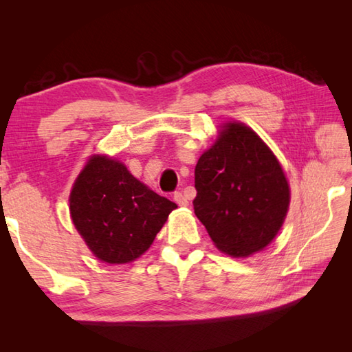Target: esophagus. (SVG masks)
I'll list each match as a JSON object with an SVG mask.
<instances>
[{"mask_svg": "<svg viewBox=\"0 0 352 352\" xmlns=\"http://www.w3.org/2000/svg\"><path fill=\"white\" fill-rule=\"evenodd\" d=\"M174 199H175V203L178 204V206H182V207H186L189 204V201H188V198H186V195L183 192H175L174 193Z\"/></svg>", "mask_w": 352, "mask_h": 352, "instance_id": "obj_1", "label": "esophagus"}]
</instances>
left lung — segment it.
<instances>
[{"instance_id": "1", "label": "left lung", "mask_w": 352, "mask_h": 352, "mask_svg": "<svg viewBox=\"0 0 352 352\" xmlns=\"http://www.w3.org/2000/svg\"><path fill=\"white\" fill-rule=\"evenodd\" d=\"M193 208L214 245L228 256L263 250L286 218L290 192L278 160L248 126L223 125L195 166Z\"/></svg>"}]
</instances>
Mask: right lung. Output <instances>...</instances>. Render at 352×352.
<instances>
[{
	"instance_id": "1",
	"label": "right lung",
	"mask_w": 352,
	"mask_h": 352,
	"mask_svg": "<svg viewBox=\"0 0 352 352\" xmlns=\"http://www.w3.org/2000/svg\"><path fill=\"white\" fill-rule=\"evenodd\" d=\"M69 208L95 256L122 265L149 248L177 204L148 189L122 163L96 155L74 184Z\"/></svg>"
}]
</instances>
